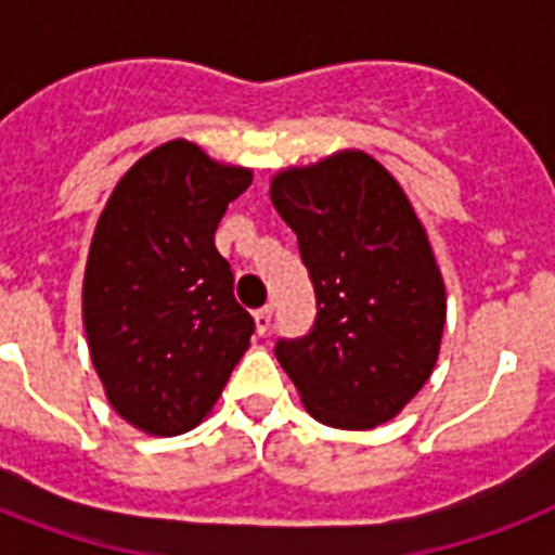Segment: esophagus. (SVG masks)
Masks as SVG:
<instances>
[{
	"label": "esophagus",
	"mask_w": 555,
	"mask_h": 555,
	"mask_svg": "<svg viewBox=\"0 0 555 555\" xmlns=\"http://www.w3.org/2000/svg\"><path fill=\"white\" fill-rule=\"evenodd\" d=\"M270 322H273V308H270V305H264V308H259V311H256V331H259L261 337H264V334L270 331Z\"/></svg>",
	"instance_id": "34e87169"
}]
</instances>
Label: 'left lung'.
<instances>
[{
  "label": "left lung",
  "instance_id": "obj_1",
  "mask_svg": "<svg viewBox=\"0 0 555 555\" xmlns=\"http://www.w3.org/2000/svg\"><path fill=\"white\" fill-rule=\"evenodd\" d=\"M270 201L317 294L311 331L276 339V360L320 423L391 421L429 379L447 322L443 279L405 192L374 158L339 152L279 172Z\"/></svg>",
  "mask_w": 555,
  "mask_h": 555
}]
</instances>
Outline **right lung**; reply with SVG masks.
Masks as SVG:
<instances>
[{"mask_svg":"<svg viewBox=\"0 0 555 555\" xmlns=\"http://www.w3.org/2000/svg\"><path fill=\"white\" fill-rule=\"evenodd\" d=\"M250 169L169 141L115 186L91 238L82 322L115 412L150 435H181L216 405L256 322L216 250L227 204Z\"/></svg>","mask_w":555,"mask_h":555,"instance_id":"add662e5","label":"right lung"}]
</instances>
